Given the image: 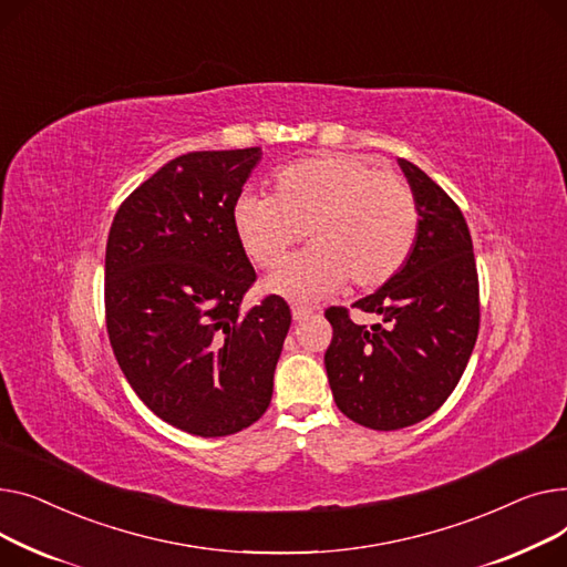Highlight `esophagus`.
<instances>
[{
    "mask_svg": "<svg viewBox=\"0 0 567 567\" xmlns=\"http://www.w3.org/2000/svg\"><path fill=\"white\" fill-rule=\"evenodd\" d=\"M311 309L309 307H292V320L295 322H302V320H307V318H311Z\"/></svg>",
    "mask_w": 567,
    "mask_h": 567,
    "instance_id": "1",
    "label": "esophagus"
}]
</instances>
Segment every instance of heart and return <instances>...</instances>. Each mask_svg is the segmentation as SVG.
<instances>
[{
  "instance_id": "obj_1",
  "label": "heart",
  "mask_w": 567,
  "mask_h": 567,
  "mask_svg": "<svg viewBox=\"0 0 567 567\" xmlns=\"http://www.w3.org/2000/svg\"><path fill=\"white\" fill-rule=\"evenodd\" d=\"M233 228L260 268H277L265 290L288 299L324 297L346 284L375 288L403 268L419 233V206L405 178L378 172L361 157L331 153L288 164L275 176V194H243Z\"/></svg>"
}]
</instances>
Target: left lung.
Returning a JSON list of instances; mask_svg holds the SVG:
<instances>
[{
    "label": "left lung",
    "instance_id": "8db88e82",
    "mask_svg": "<svg viewBox=\"0 0 567 567\" xmlns=\"http://www.w3.org/2000/svg\"><path fill=\"white\" fill-rule=\"evenodd\" d=\"M398 164L416 196V243L401 270L352 305L380 322L357 324L343 307L324 311L334 329L324 369L337 408L373 430L408 427L437 412L467 369L481 322L462 210L416 164Z\"/></svg>",
    "mask_w": 567,
    "mask_h": 567
}]
</instances>
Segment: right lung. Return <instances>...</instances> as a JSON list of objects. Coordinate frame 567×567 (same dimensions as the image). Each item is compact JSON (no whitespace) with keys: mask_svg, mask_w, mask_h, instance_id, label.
<instances>
[{"mask_svg":"<svg viewBox=\"0 0 567 567\" xmlns=\"http://www.w3.org/2000/svg\"><path fill=\"white\" fill-rule=\"evenodd\" d=\"M260 148L196 151L132 192L110 228L105 318L130 386L162 421L226 437L272 401L290 327L279 295L243 311L256 272L233 208Z\"/></svg>","mask_w":567,"mask_h":567,"instance_id":"right-lung-1","label":"right lung"}]
</instances>
